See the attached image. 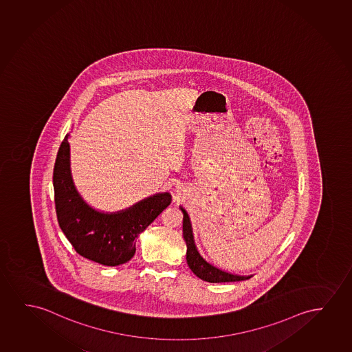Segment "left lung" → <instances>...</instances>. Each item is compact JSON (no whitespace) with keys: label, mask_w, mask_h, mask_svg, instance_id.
<instances>
[{"label":"left lung","mask_w":352,"mask_h":352,"mask_svg":"<svg viewBox=\"0 0 352 352\" xmlns=\"http://www.w3.org/2000/svg\"><path fill=\"white\" fill-rule=\"evenodd\" d=\"M183 212V236L188 246L186 250V261H188L190 270H192L193 274L198 276L199 279L208 281V283H232V281H241V280L250 279L252 275H238L232 274L228 272L220 270L215 265L209 263L198 251L195 236H193L192 226L186 210L183 207H179Z\"/></svg>","instance_id":"1"}]
</instances>
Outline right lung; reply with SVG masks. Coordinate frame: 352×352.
I'll return each mask as SVG.
<instances>
[{
    "label": "right lung",
    "mask_w": 352,
    "mask_h": 352,
    "mask_svg": "<svg viewBox=\"0 0 352 352\" xmlns=\"http://www.w3.org/2000/svg\"><path fill=\"white\" fill-rule=\"evenodd\" d=\"M66 135L54 166L53 185L58 225L79 255L100 265L126 263L135 252V238L172 202L169 192L144 198L116 212L96 210L78 192L71 173Z\"/></svg>",
    "instance_id": "add662e5"
}]
</instances>
